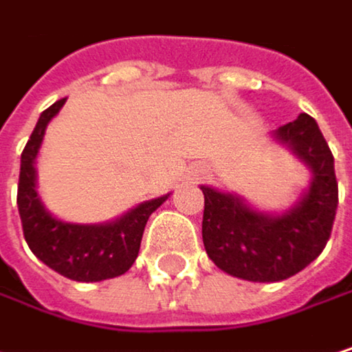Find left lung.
<instances>
[{
    "label": "left lung",
    "mask_w": 352,
    "mask_h": 352,
    "mask_svg": "<svg viewBox=\"0 0 352 352\" xmlns=\"http://www.w3.org/2000/svg\"><path fill=\"white\" fill-rule=\"evenodd\" d=\"M272 135L311 170L309 190L293 208L266 214L235 194L202 186L208 258L223 272L252 283H278L309 266L330 239L338 206L334 156L316 119L301 113Z\"/></svg>",
    "instance_id": "1"
}]
</instances>
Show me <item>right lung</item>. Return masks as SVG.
<instances>
[{"instance_id":"obj_1","label":"right lung","mask_w":352,"mask_h":352,"mask_svg":"<svg viewBox=\"0 0 352 352\" xmlns=\"http://www.w3.org/2000/svg\"><path fill=\"white\" fill-rule=\"evenodd\" d=\"M65 104V98L45 109L30 140L22 150L18 212L32 254L51 270L78 283H98L125 274L138 258L148 217L168 198H154L104 225H74L51 217L36 192L34 158L49 121Z\"/></svg>"}]
</instances>
